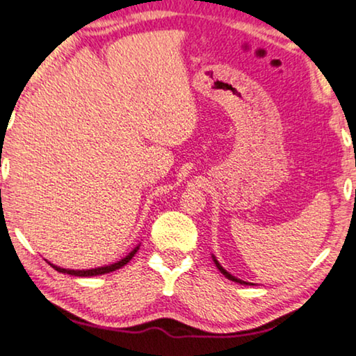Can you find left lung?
<instances>
[{
	"label": "left lung",
	"mask_w": 356,
	"mask_h": 356,
	"mask_svg": "<svg viewBox=\"0 0 356 356\" xmlns=\"http://www.w3.org/2000/svg\"><path fill=\"white\" fill-rule=\"evenodd\" d=\"M211 258H213V261H214V264H216V268L219 269V271H221V274H224V276H226L229 280H234V282H237V284H243V285H253L252 282H247V280H242V279H237L235 276H232V274H229L226 269H224L222 266H221V263L218 261L216 259V257H214V254H211Z\"/></svg>",
	"instance_id": "1"
}]
</instances>
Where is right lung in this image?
I'll return each instance as SVG.
<instances>
[{"label":"right lung","instance_id":"obj_1","mask_svg":"<svg viewBox=\"0 0 356 356\" xmlns=\"http://www.w3.org/2000/svg\"><path fill=\"white\" fill-rule=\"evenodd\" d=\"M140 248V245H137L132 252H130L126 258L119 259L118 263H113V264H108V266H99V268H93V269H66V268H59L56 264H51V266L56 269L58 273H63V274H71V276H77V277H92V276H102V274H108V273H113L116 271V269H121L122 266H126V264L130 261L135 257V253H137V250Z\"/></svg>","mask_w":356,"mask_h":356}]
</instances>
